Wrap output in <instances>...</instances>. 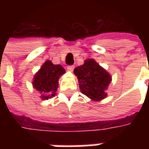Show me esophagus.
I'll return each mask as SVG.
<instances>
[{
    "label": "esophagus",
    "instance_id": "1",
    "mask_svg": "<svg viewBox=\"0 0 149 149\" xmlns=\"http://www.w3.org/2000/svg\"><path fill=\"white\" fill-rule=\"evenodd\" d=\"M67 69H68V71L72 72L74 69V66L73 65H68V66H67Z\"/></svg>",
    "mask_w": 149,
    "mask_h": 149
}]
</instances>
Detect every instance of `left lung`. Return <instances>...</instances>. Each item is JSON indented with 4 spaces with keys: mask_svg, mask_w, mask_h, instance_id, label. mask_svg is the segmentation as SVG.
I'll list each match as a JSON object with an SVG mask.
<instances>
[{
    "mask_svg": "<svg viewBox=\"0 0 149 149\" xmlns=\"http://www.w3.org/2000/svg\"><path fill=\"white\" fill-rule=\"evenodd\" d=\"M77 77L81 93L94 101H99L107 97L105 90L112 81L108 72L93 59L84 61V65L74 69Z\"/></svg>",
    "mask_w": 149,
    "mask_h": 149,
    "instance_id": "left-lung-1",
    "label": "left lung"
}]
</instances>
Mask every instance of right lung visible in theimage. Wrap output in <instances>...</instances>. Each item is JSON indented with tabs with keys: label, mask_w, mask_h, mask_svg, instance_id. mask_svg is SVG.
<instances>
[{
	"label": "right lung",
	"mask_w": 149,
	"mask_h": 149,
	"mask_svg": "<svg viewBox=\"0 0 149 149\" xmlns=\"http://www.w3.org/2000/svg\"><path fill=\"white\" fill-rule=\"evenodd\" d=\"M65 72V68L61 65H53L50 61L44 63L35 74L33 81L34 88L41 93V99L48 100L55 96L58 88L59 78Z\"/></svg>",
	"instance_id": "right-lung-1"
}]
</instances>
